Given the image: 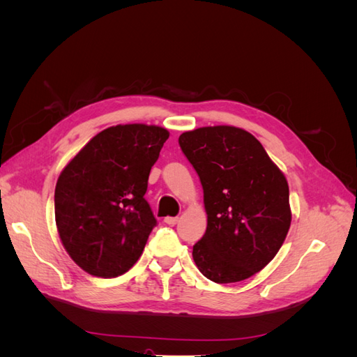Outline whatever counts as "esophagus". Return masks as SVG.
Here are the masks:
<instances>
[{"label":"esophagus","instance_id":"esophagus-1","mask_svg":"<svg viewBox=\"0 0 357 357\" xmlns=\"http://www.w3.org/2000/svg\"><path fill=\"white\" fill-rule=\"evenodd\" d=\"M164 222H165L167 225H169V226H174V225H177L178 218H165Z\"/></svg>","mask_w":357,"mask_h":357}]
</instances>
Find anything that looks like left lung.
Instances as JSON below:
<instances>
[{
  "label": "left lung",
  "instance_id": "8db88e82",
  "mask_svg": "<svg viewBox=\"0 0 357 357\" xmlns=\"http://www.w3.org/2000/svg\"><path fill=\"white\" fill-rule=\"evenodd\" d=\"M178 144L199 176L207 211L193 261L214 283L255 275L273 261L290 228L284 174L241 128H198L183 132Z\"/></svg>",
  "mask_w": 357,
  "mask_h": 357
}]
</instances>
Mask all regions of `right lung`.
Wrapping results in <instances>:
<instances>
[{
    "label": "right lung",
    "mask_w": 357,
    "mask_h": 357,
    "mask_svg": "<svg viewBox=\"0 0 357 357\" xmlns=\"http://www.w3.org/2000/svg\"><path fill=\"white\" fill-rule=\"evenodd\" d=\"M168 137L155 125L110 126L62 169L55 220L62 245L83 271L113 278L142 256L156 226L144 198L147 180Z\"/></svg>",
    "instance_id": "1"
}]
</instances>
